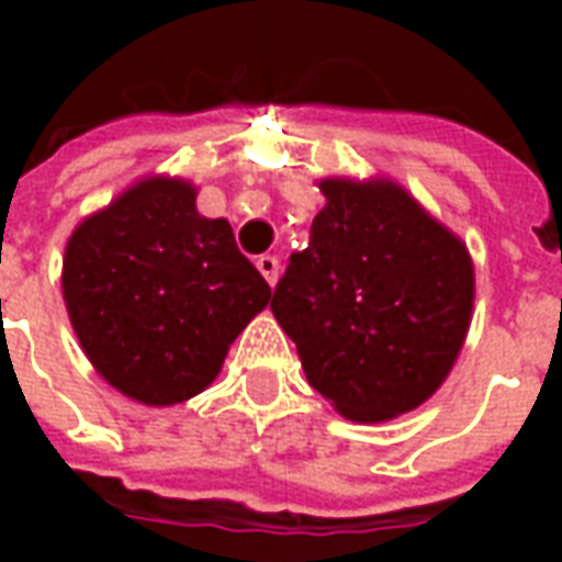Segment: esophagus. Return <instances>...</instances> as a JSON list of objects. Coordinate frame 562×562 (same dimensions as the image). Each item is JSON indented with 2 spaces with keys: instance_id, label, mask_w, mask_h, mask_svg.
Instances as JSON below:
<instances>
[{
  "instance_id": "1",
  "label": "esophagus",
  "mask_w": 562,
  "mask_h": 562,
  "mask_svg": "<svg viewBox=\"0 0 562 562\" xmlns=\"http://www.w3.org/2000/svg\"><path fill=\"white\" fill-rule=\"evenodd\" d=\"M256 268L262 271V277L271 282V285L277 282V277H280V259H277V256H271V254L259 256V259H256Z\"/></svg>"
}]
</instances>
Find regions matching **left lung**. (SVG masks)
I'll return each instance as SVG.
<instances>
[{"label":"left lung","instance_id":"left-lung-1","mask_svg":"<svg viewBox=\"0 0 562 562\" xmlns=\"http://www.w3.org/2000/svg\"><path fill=\"white\" fill-rule=\"evenodd\" d=\"M321 189L326 206L273 289V315L308 384L344 417H400L458 359L472 315L470 254L393 183Z\"/></svg>","mask_w":562,"mask_h":562}]
</instances>
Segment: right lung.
<instances>
[{"label":"right lung","mask_w":562,"mask_h":562,"mask_svg":"<svg viewBox=\"0 0 562 562\" xmlns=\"http://www.w3.org/2000/svg\"><path fill=\"white\" fill-rule=\"evenodd\" d=\"M64 300L83 352L113 387L175 405L218 375L271 285L227 221L194 210L189 183L154 178L75 229Z\"/></svg>","instance_id":"right-lung-1"}]
</instances>
